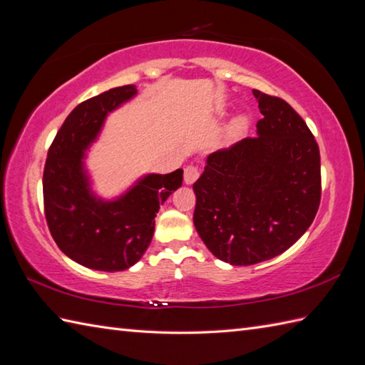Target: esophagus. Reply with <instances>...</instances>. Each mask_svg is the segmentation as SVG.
Wrapping results in <instances>:
<instances>
[{
    "mask_svg": "<svg viewBox=\"0 0 365 365\" xmlns=\"http://www.w3.org/2000/svg\"><path fill=\"white\" fill-rule=\"evenodd\" d=\"M197 177H199V169L196 166L191 165V166L185 168V175H183L185 183H187V185L195 183L197 180Z\"/></svg>",
    "mask_w": 365,
    "mask_h": 365,
    "instance_id": "34e87169",
    "label": "esophagus"
}]
</instances>
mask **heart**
Returning a JSON list of instances; mask_svg holds the SVG:
<instances>
[{
  "label": "heart",
  "instance_id": "obj_1",
  "mask_svg": "<svg viewBox=\"0 0 365 365\" xmlns=\"http://www.w3.org/2000/svg\"><path fill=\"white\" fill-rule=\"evenodd\" d=\"M246 125H247V119L245 118V115H238V118H235L230 123L229 136H232V138L238 136L246 128Z\"/></svg>",
  "mask_w": 365,
  "mask_h": 365
}]
</instances>
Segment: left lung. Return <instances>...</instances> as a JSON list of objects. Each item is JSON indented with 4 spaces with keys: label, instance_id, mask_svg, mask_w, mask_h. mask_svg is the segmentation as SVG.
Listing matches in <instances>:
<instances>
[{
    "label": "left lung",
    "instance_id": "obj_1",
    "mask_svg": "<svg viewBox=\"0 0 365 365\" xmlns=\"http://www.w3.org/2000/svg\"><path fill=\"white\" fill-rule=\"evenodd\" d=\"M252 94L262 113L257 136L208 155L192 185L197 234L230 265L289 250L312 224L322 196L320 150L306 122L285 100Z\"/></svg>",
    "mask_w": 365,
    "mask_h": 365
}]
</instances>
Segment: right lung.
Instances as JSON below:
<instances>
[{
  "instance_id": "obj_1",
  "label": "right lung",
  "mask_w": 365,
  "mask_h": 365,
  "mask_svg": "<svg viewBox=\"0 0 365 365\" xmlns=\"http://www.w3.org/2000/svg\"><path fill=\"white\" fill-rule=\"evenodd\" d=\"M138 94L135 84L114 88L80 103L67 115L46 155L45 218L67 257L98 271L133 267L149 247L160 205L182 187L183 169L145 174L113 199L92 188L86 153L113 111Z\"/></svg>"
}]
</instances>
